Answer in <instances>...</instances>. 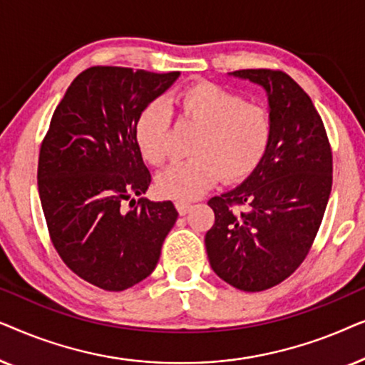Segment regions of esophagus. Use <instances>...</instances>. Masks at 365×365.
Returning <instances> with one entry per match:
<instances>
[{
  "label": "esophagus",
  "mask_w": 365,
  "mask_h": 365,
  "mask_svg": "<svg viewBox=\"0 0 365 365\" xmlns=\"http://www.w3.org/2000/svg\"><path fill=\"white\" fill-rule=\"evenodd\" d=\"M176 209H178V212L181 214V216H184V214H186L189 209H191V202H189V201H176Z\"/></svg>",
  "instance_id": "1"
}]
</instances>
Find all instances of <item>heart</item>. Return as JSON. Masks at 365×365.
Here are the masks:
<instances>
[{"label": "heart", "instance_id": "obj_1", "mask_svg": "<svg viewBox=\"0 0 365 365\" xmlns=\"http://www.w3.org/2000/svg\"><path fill=\"white\" fill-rule=\"evenodd\" d=\"M181 123L199 128L189 149L191 159L174 163L159 174L158 191L166 197L191 199L219 179L242 181L256 171L272 138V116L261 104L246 103L231 89L197 81L173 98ZM171 121L161 103L146 104L134 123V141L144 161L161 166L168 159Z\"/></svg>", "mask_w": 365, "mask_h": 365}]
</instances>
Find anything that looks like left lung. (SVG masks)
<instances>
[{
	"mask_svg": "<svg viewBox=\"0 0 365 365\" xmlns=\"http://www.w3.org/2000/svg\"><path fill=\"white\" fill-rule=\"evenodd\" d=\"M234 76L267 91L272 138L266 156L232 191L207 201L212 271L246 292L271 289L304 262L332 189V149L309 94L279 69H239Z\"/></svg>",
	"mask_w": 365,
	"mask_h": 365,
	"instance_id": "obj_1",
	"label": "left lung"
}]
</instances>
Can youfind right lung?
I'll return each instance as SVG.
<instances>
[{
	"label": "right lung",
	"mask_w": 365,
	"mask_h": 365,
	"mask_svg": "<svg viewBox=\"0 0 365 365\" xmlns=\"http://www.w3.org/2000/svg\"><path fill=\"white\" fill-rule=\"evenodd\" d=\"M178 76L121 66L84 69L54 109L41 143L38 191L49 239L76 276L104 291L146 279L178 219L171 201L133 199L151 184L134 123Z\"/></svg>",
	"instance_id": "right-lung-1"
}]
</instances>
